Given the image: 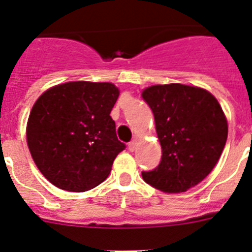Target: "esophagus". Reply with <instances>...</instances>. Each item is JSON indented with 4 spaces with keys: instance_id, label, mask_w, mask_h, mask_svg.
Instances as JSON below:
<instances>
[{
    "instance_id": "1",
    "label": "esophagus",
    "mask_w": 252,
    "mask_h": 252,
    "mask_svg": "<svg viewBox=\"0 0 252 252\" xmlns=\"http://www.w3.org/2000/svg\"><path fill=\"white\" fill-rule=\"evenodd\" d=\"M137 148V140H132L131 142H128V150L135 151Z\"/></svg>"
}]
</instances>
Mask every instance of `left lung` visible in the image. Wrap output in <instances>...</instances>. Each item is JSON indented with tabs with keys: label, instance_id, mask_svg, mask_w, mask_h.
<instances>
[{
	"label": "left lung",
	"instance_id": "left-lung-1",
	"mask_svg": "<svg viewBox=\"0 0 252 252\" xmlns=\"http://www.w3.org/2000/svg\"><path fill=\"white\" fill-rule=\"evenodd\" d=\"M161 145L160 164L142 179L165 193L187 192L212 171L226 145L228 126L215 95L180 83L142 91Z\"/></svg>",
	"mask_w": 252,
	"mask_h": 252
}]
</instances>
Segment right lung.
Masks as SVG:
<instances>
[{
    "instance_id": "right-lung-1",
    "label": "right lung",
    "mask_w": 252,
    "mask_h": 252,
    "mask_svg": "<svg viewBox=\"0 0 252 252\" xmlns=\"http://www.w3.org/2000/svg\"><path fill=\"white\" fill-rule=\"evenodd\" d=\"M119 88L102 82H68L51 87L32 106L28 146L41 174L55 187L86 192L101 184L126 145L110 116Z\"/></svg>"
}]
</instances>
